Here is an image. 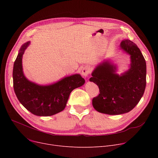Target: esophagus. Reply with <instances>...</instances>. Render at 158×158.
<instances>
[{"label":"esophagus","mask_w":158,"mask_h":158,"mask_svg":"<svg viewBox=\"0 0 158 158\" xmlns=\"http://www.w3.org/2000/svg\"><path fill=\"white\" fill-rule=\"evenodd\" d=\"M91 72H92V70H91L90 67H89V66H85V67L82 70V73L85 77L88 76V75L91 73Z\"/></svg>","instance_id":"1"}]
</instances>
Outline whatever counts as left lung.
I'll use <instances>...</instances> for the list:
<instances>
[{
  "label": "left lung",
  "instance_id": "1",
  "mask_svg": "<svg viewBox=\"0 0 158 158\" xmlns=\"http://www.w3.org/2000/svg\"><path fill=\"white\" fill-rule=\"evenodd\" d=\"M120 47L131 55L130 69L122 75L114 73L115 66L109 62L99 64L90 81L99 88L92 99L94 108L107 114H120L132 110L143 96L146 86V62L138 46L129 40H123Z\"/></svg>",
  "mask_w": 158,
  "mask_h": 158
}]
</instances>
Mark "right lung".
Masks as SVG:
<instances>
[{
	"label": "right lung",
	"mask_w": 158,
	"mask_h": 158,
	"mask_svg": "<svg viewBox=\"0 0 158 158\" xmlns=\"http://www.w3.org/2000/svg\"><path fill=\"white\" fill-rule=\"evenodd\" d=\"M29 44L28 41L22 46L14 63V91L20 102L31 113L43 117L51 116L64 109L72 91L83 85L85 81L79 74H75L45 86L29 81L23 73L22 60Z\"/></svg>",
	"instance_id": "add662e5"
}]
</instances>
